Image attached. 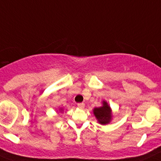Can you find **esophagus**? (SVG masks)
Segmentation results:
<instances>
[{
	"mask_svg": "<svg viewBox=\"0 0 161 161\" xmlns=\"http://www.w3.org/2000/svg\"><path fill=\"white\" fill-rule=\"evenodd\" d=\"M78 108H80V109H83L84 108H85V103H78L77 104Z\"/></svg>",
	"mask_w": 161,
	"mask_h": 161,
	"instance_id": "1",
	"label": "esophagus"
}]
</instances>
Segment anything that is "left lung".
Wrapping results in <instances>:
<instances>
[{
    "mask_svg": "<svg viewBox=\"0 0 161 161\" xmlns=\"http://www.w3.org/2000/svg\"><path fill=\"white\" fill-rule=\"evenodd\" d=\"M92 111L95 117L97 119V122L100 125H107L112 120V110L106 100H103L102 106L95 108Z\"/></svg>",
    "mask_w": 161,
    "mask_h": 161,
    "instance_id": "8db88e82",
    "label": "left lung"
}]
</instances>
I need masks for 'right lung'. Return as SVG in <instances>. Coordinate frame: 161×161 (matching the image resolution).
I'll return each mask as SVG.
<instances>
[{
	"label": "right lung",
	"mask_w": 161,
	"mask_h": 161,
	"mask_svg": "<svg viewBox=\"0 0 161 161\" xmlns=\"http://www.w3.org/2000/svg\"><path fill=\"white\" fill-rule=\"evenodd\" d=\"M58 112L59 113L63 112V108H58Z\"/></svg>",
	"instance_id": "obj_1"
}]
</instances>
